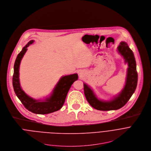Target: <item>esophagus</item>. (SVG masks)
<instances>
[{
  "mask_svg": "<svg viewBox=\"0 0 151 151\" xmlns=\"http://www.w3.org/2000/svg\"><path fill=\"white\" fill-rule=\"evenodd\" d=\"M83 72H82V71H80V76H83Z\"/></svg>",
  "mask_w": 151,
  "mask_h": 151,
  "instance_id": "1",
  "label": "esophagus"
}]
</instances>
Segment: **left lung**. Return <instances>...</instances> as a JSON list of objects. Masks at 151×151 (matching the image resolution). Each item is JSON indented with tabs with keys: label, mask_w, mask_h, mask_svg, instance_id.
<instances>
[{
	"label": "left lung",
	"mask_w": 151,
	"mask_h": 151,
	"mask_svg": "<svg viewBox=\"0 0 151 151\" xmlns=\"http://www.w3.org/2000/svg\"><path fill=\"white\" fill-rule=\"evenodd\" d=\"M116 51L119 55L123 58L125 64L128 65L125 84L121 92L114 96L109 100H103L98 98L91 87L85 83H83L86 99L89 104L96 109L111 111L122 108L129 101L136 88L137 73L136 63L133 51L125 42L120 43Z\"/></svg>",
	"instance_id": "1"
}]
</instances>
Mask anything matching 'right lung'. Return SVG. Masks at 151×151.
Returning a JSON list of instances; mask_svg holds the SVG:
<instances>
[{
	"mask_svg": "<svg viewBox=\"0 0 151 151\" xmlns=\"http://www.w3.org/2000/svg\"><path fill=\"white\" fill-rule=\"evenodd\" d=\"M34 41L30 40L18 55L14 64L12 84L16 95L27 109L37 114H47L57 111L62 108L71 85L78 80V74L75 73L62 76L50 94L44 99H36L26 94L20 84L19 66L27 47L33 43Z\"/></svg>",
	"mask_w": 151,
	"mask_h": 151,
	"instance_id": "add662e5",
	"label": "right lung"
}]
</instances>
